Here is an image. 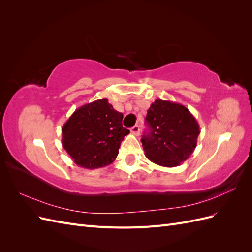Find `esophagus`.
Instances as JSON below:
<instances>
[{"instance_id": "34e87169", "label": "esophagus", "mask_w": 252, "mask_h": 252, "mask_svg": "<svg viewBox=\"0 0 252 252\" xmlns=\"http://www.w3.org/2000/svg\"><path fill=\"white\" fill-rule=\"evenodd\" d=\"M130 131H131V133L134 134V135H139V134H140V127H139L138 125H134V126L130 129Z\"/></svg>"}]
</instances>
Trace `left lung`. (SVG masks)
Returning <instances> with one entry per match:
<instances>
[{"label": "left lung", "instance_id": "obj_1", "mask_svg": "<svg viewBox=\"0 0 252 252\" xmlns=\"http://www.w3.org/2000/svg\"><path fill=\"white\" fill-rule=\"evenodd\" d=\"M150 132L141 140L145 156L157 165L175 167L192 155L200 126L184 105L158 98L147 110Z\"/></svg>", "mask_w": 252, "mask_h": 252}]
</instances>
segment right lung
Segmentation results:
<instances>
[{"instance_id": "add662e5", "label": "right lung", "mask_w": 252, "mask_h": 252, "mask_svg": "<svg viewBox=\"0 0 252 252\" xmlns=\"http://www.w3.org/2000/svg\"><path fill=\"white\" fill-rule=\"evenodd\" d=\"M123 114L101 98L81 106L62 128V145L72 161L86 169L110 165L121 142L129 132L122 125Z\"/></svg>"}]
</instances>
